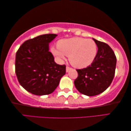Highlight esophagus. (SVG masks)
Masks as SVG:
<instances>
[{
  "label": "esophagus",
  "instance_id": "esophagus-1",
  "mask_svg": "<svg viewBox=\"0 0 131 131\" xmlns=\"http://www.w3.org/2000/svg\"><path fill=\"white\" fill-rule=\"evenodd\" d=\"M71 69V67H68V66H67V67H66V72H68L69 71V70H70Z\"/></svg>",
  "mask_w": 131,
  "mask_h": 131
}]
</instances>
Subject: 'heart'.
Segmentation results:
<instances>
[{
    "label": "heart",
    "mask_w": 131,
    "mask_h": 131,
    "mask_svg": "<svg viewBox=\"0 0 131 131\" xmlns=\"http://www.w3.org/2000/svg\"><path fill=\"white\" fill-rule=\"evenodd\" d=\"M57 49L51 48L54 56L60 59L69 56V60L74 67L85 68L91 65L97 54V46L93 40L82 37H72L59 40Z\"/></svg>",
    "instance_id": "heart-1"
}]
</instances>
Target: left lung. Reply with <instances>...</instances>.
Listing matches in <instances>:
<instances>
[{
	"label": "left lung",
	"instance_id": "obj_1",
	"mask_svg": "<svg viewBox=\"0 0 131 131\" xmlns=\"http://www.w3.org/2000/svg\"><path fill=\"white\" fill-rule=\"evenodd\" d=\"M98 47L95 60L91 65L76 70L78 77L74 81L76 88L84 95H98L107 89L114 79L116 58L107 44L93 39Z\"/></svg>",
	"mask_w": 131,
	"mask_h": 131
}]
</instances>
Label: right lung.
I'll return each mask as SVG.
<instances>
[{
	"mask_svg": "<svg viewBox=\"0 0 131 131\" xmlns=\"http://www.w3.org/2000/svg\"><path fill=\"white\" fill-rule=\"evenodd\" d=\"M57 35H40L26 40L16 54L15 72L20 84L36 95H48L59 85L66 65L54 61L49 44Z\"/></svg>",
	"mask_w": 131,
	"mask_h": 131,
	"instance_id": "right-lung-1",
	"label": "right lung"
}]
</instances>
